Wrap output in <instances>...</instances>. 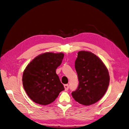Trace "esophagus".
<instances>
[{
	"label": "esophagus",
	"mask_w": 129,
	"mask_h": 129,
	"mask_svg": "<svg viewBox=\"0 0 129 129\" xmlns=\"http://www.w3.org/2000/svg\"><path fill=\"white\" fill-rule=\"evenodd\" d=\"M69 88V85L68 84H65L64 85V89H65V91L68 90Z\"/></svg>",
	"instance_id": "34e87169"
}]
</instances>
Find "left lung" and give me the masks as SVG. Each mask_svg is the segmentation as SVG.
<instances>
[{
  "label": "left lung",
  "mask_w": 129,
  "mask_h": 129,
  "mask_svg": "<svg viewBox=\"0 0 129 129\" xmlns=\"http://www.w3.org/2000/svg\"><path fill=\"white\" fill-rule=\"evenodd\" d=\"M77 54L75 67L79 85L71 94L79 104L91 105L106 93L110 83V75L103 61L93 53L81 51Z\"/></svg>",
  "instance_id": "1"
}]
</instances>
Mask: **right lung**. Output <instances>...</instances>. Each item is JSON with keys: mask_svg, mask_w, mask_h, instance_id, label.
Segmentation results:
<instances>
[{"mask_svg": "<svg viewBox=\"0 0 129 129\" xmlns=\"http://www.w3.org/2000/svg\"><path fill=\"white\" fill-rule=\"evenodd\" d=\"M64 56L61 52H46L33 59L26 67L22 76L23 85L28 96L35 103L50 104L64 90L56 74Z\"/></svg>", "mask_w": 129, "mask_h": 129, "instance_id": "add662e5", "label": "right lung"}]
</instances>
